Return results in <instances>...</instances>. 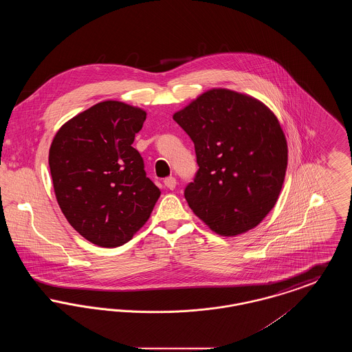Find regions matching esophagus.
I'll return each mask as SVG.
<instances>
[{"label":"esophagus","instance_id":"esophagus-1","mask_svg":"<svg viewBox=\"0 0 352 352\" xmlns=\"http://www.w3.org/2000/svg\"><path fill=\"white\" fill-rule=\"evenodd\" d=\"M164 184H165V187L168 188V190H174L175 186H177V179H175L174 177H168V178L164 181Z\"/></svg>","mask_w":352,"mask_h":352}]
</instances>
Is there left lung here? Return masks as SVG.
I'll use <instances>...</instances> for the list:
<instances>
[{
  "label": "left lung",
  "mask_w": 352,
  "mask_h": 352,
  "mask_svg": "<svg viewBox=\"0 0 352 352\" xmlns=\"http://www.w3.org/2000/svg\"><path fill=\"white\" fill-rule=\"evenodd\" d=\"M173 118L194 142L199 170L184 190L194 214L221 236L244 234L274 207L287 168L278 118L254 98L212 88Z\"/></svg>",
  "instance_id": "8db88e82"
}]
</instances>
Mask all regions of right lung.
<instances>
[{
    "mask_svg": "<svg viewBox=\"0 0 352 352\" xmlns=\"http://www.w3.org/2000/svg\"><path fill=\"white\" fill-rule=\"evenodd\" d=\"M145 120L138 107L101 101L68 120L51 142L58 204L74 230L99 247L129 241L161 195L132 146Z\"/></svg>",
    "mask_w": 352,
    "mask_h": 352,
    "instance_id": "right-lung-1",
    "label": "right lung"
}]
</instances>
